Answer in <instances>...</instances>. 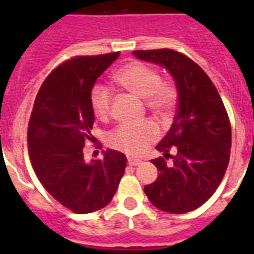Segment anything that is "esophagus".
Returning a JSON list of instances; mask_svg holds the SVG:
<instances>
[{
  "instance_id": "obj_1",
  "label": "esophagus",
  "mask_w": 254,
  "mask_h": 254,
  "mask_svg": "<svg viewBox=\"0 0 254 254\" xmlns=\"http://www.w3.org/2000/svg\"><path fill=\"white\" fill-rule=\"evenodd\" d=\"M142 163V161L141 159H137V158H127V165L129 166H138V165H141Z\"/></svg>"
}]
</instances>
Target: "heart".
<instances>
[{
	"label": "heart",
	"instance_id": "b5f03b06",
	"mask_svg": "<svg viewBox=\"0 0 254 254\" xmlns=\"http://www.w3.org/2000/svg\"><path fill=\"white\" fill-rule=\"evenodd\" d=\"M117 85L137 97L146 99L147 109L158 119H167L177 105L178 92L170 81L161 80L158 71L141 62H129L113 75ZM89 103L95 116L107 120L111 113L112 92L96 84L89 93ZM158 125L153 121L124 124L108 135V145L129 155H141L159 138Z\"/></svg>",
	"mask_w": 254,
	"mask_h": 254
}]
</instances>
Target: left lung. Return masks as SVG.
Instances as JSON below:
<instances>
[{
  "mask_svg": "<svg viewBox=\"0 0 254 254\" xmlns=\"http://www.w3.org/2000/svg\"><path fill=\"white\" fill-rule=\"evenodd\" d=\"M133 54L169 69L178 89L177 115L157 145L163 157L151 161L158 177L143 190L153 205L165 212H190L212 196L228 167L232 143L228 113L208 75L185 54L170 49ZM170 150L177 154L171 156Z\"/></svg>",
  "mask_w": 254,
  "mask_h": 254,
  "instance_id": "1",
  "label": "left lung"
}]
</instances>
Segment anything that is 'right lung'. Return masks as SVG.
Here are the masks:
<instances>
[{
    "instance_id": "obj_1",
    "label": "right lung",
    "mask_w": 254,
    "mask_h": 254,
    "mask_svg": "<svg viewBox=\"0 0 254 254\" xmlns=\"http://www.w3.org/2000/svg\"><path fill=\"white\" fill-rule=\"evenodd\" d=\"M120 53L75 57L53 69L39 88L27 127L29 157L46 191L75 213L109 204L125 173L127 157L108 149L104 158L85 163L83 149L95 113L89 93L97 77Z\"/></svg>"
}]
</instances>
